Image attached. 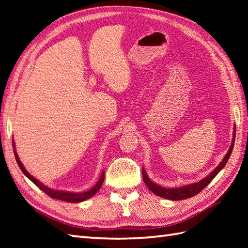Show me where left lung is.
Returning <instances> with one entry per match:
<instances>
[{
  "label": "left lung",
  "instance_id": "1",
  "mask_svg": "<svg viewBox=\"0 0 248 248\" xmlns=\"http://www.w3.org/2000/svg\"><path fill=\"white\" fill-rule=\"evenodd\" d=\"M234 139H235V125L233 128V133H232V140H231V145L230 148L228 149L227 154L224 156L223 161L219 163V164L214 168V170L209 173L207 177H204L202 180H199L197 182H194L191 184H186V186H183L180 187H165L159 186L155 182H154L149 178V176L147 175V172L145 170V168H143V179L144 182L151 192H154L157 196H160L162 198H166V199H170V200H181V199H186L193 197L195 195H197L202 189H203L208 184L211 182L215 176L223 170L225 167L226 163L228 162L231 152H232L233 146H234Z\"/></svg>",
  "mask_w": 248,
  "mask_h": 248
}]
</instances>
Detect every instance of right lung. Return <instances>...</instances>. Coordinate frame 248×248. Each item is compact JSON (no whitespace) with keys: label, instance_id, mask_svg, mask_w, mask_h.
I'll return each mask as SVG.
<instances>
[{"label":"right lung","instance_id":"add662e5","mask_svg":"<svg viewBox=\"0 0 248 248\" xmlns=\"http://www.w3.org/2000/svg\"><path fill=\"white\" fill-rule=\"evenodd\" d=\"M15 141L13 140V148H14V154H15V157H16V161H17L18 165L20 167V170H22V172L24 173V175L28 177L30 180L33 182L35 186H38L41 191H44L46 195H49L50 197L52 198H55V199H59V200H64V202H84V200H86L88 198L93 197L94 194H96L100 187H101L102 183H103V180H104V170L102 171L101 176H100L98 182L94 184V186L92 187L87 189V191L85 192H78V193H76V192H68V191H61V189H54V188H51L49 186H45L44 183H41L38 179H36L35 177H33L31 175V173L25 170L24 166L22 163H21L19 156L17 155V151H16V147H15Z\"/></svg>","mask_w":248,"mask_h":248}]
</instances>
